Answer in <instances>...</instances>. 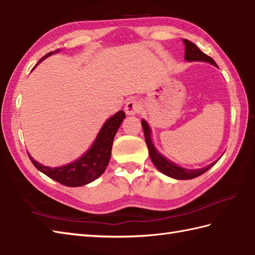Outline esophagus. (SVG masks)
Returning a JSON list of instances; mask_svg holds the SVG:
<instances>
[{
  "mask_svg": "<svg viewBox=\"0 0 255 255\" xmlns=\"http://www.w3.org/2000/svg\"><path fill=\"white\" fill-rule=\"evenodd\" d=\"M126 112L128 116H134V114H137L141 112L142 105L141 102L135 100V99H129V100L126 103Z\"/></svg>",
  "mask_w": 255,
  "mask_h": 255,
  "instance_id": "obj_1",
  "label": "esophagus"
}]
</instances>
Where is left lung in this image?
<instances>
[{"label": "left lung", "instance_id": "1", "mask_svg": "<svg viewBox=\"0 0 255 255\" xmlns=\"http://www.w3.org/2000/svg\"><path fill=\"white\" fill-rule=\"evenodd\" d=\"M185 43V59L188 61H208L210 64L217 66V64L215 62V60L209 57L208 55H206L205 53L197 47V46L191 43V41L184 39ZM142 128L144 131V136H145V142H146V145L148 147V154L149 157L152 159L153 164L156 166V168L162 171L163 174L169 176L171 178H176V179H193L198 177V176L202 175L206 171L211 168L212 166L215 165L211 164L210 166H207L205 168H200V169H185L181 168L179 166H177L174 163L169 162L168 159H166L164 156L160 155L156 148L154 147V145L152 143V139H150V129L148 124L146 123V121H142Z\"/></svg>", "mask_w": 255, "mask_h": 255}]
</instances>
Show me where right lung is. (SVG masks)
I'll return each instance as SVG.
<instances>
[{
	"instance_id": "add662e5",
	"label": "right lung",
	"mask_w": 255,
	"mask_h": 255,
	"mask_svg": "<svg viewBox=\"0 0 255 255\" xmlns=\"http://www.w3.org/2000/svg\"><path fill=\"white\" fill-rule=\"evenodd\" d=\"M51 54L53 51L45 55L37 62V65ZM124 118H126V113L121 110L109 119L99 132L91 148L84 156H81L74 163L61 166V167L50 168L36 162L33 157L29 156V154L28 157L36 168L61 185L78 187L89 184L105 173L111 156L113 138Z\"/></svg>"
}]
</instances>
